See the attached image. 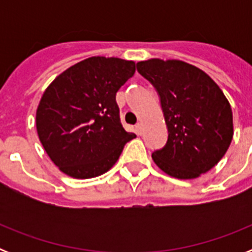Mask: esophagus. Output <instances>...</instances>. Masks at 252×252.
Instances as JSON below:
<instances>
[{
	"instance_id": "esophagus-1",
	"label": "esophagus",
	"mask_w": 252,
	"mask_h": 252,
	"mask_svg": "<svg viewBox=\"0 0 252 252\" xmlns=\"http://www.w3.org/2000/svg\"><path fill=\"white\" fill-rule=\"evenodd\" d=\"M135 131H136L137 135H141V133H142V125L141 124H137L136 127H135Z\"/></svg>"
}]
</instances>
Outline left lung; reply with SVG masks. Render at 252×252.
<instances>
[{
	"label": "left lung",
	"instance_id": "8db88e82",
	"mask_svg": "<svg viewBox=\"0 0 252 252\" xmlns=\"http://www.w3.org/2000/svg\"><path fill=\"white\" fill-rule=\"evenodd\" d=\"M160 95L168 126L166 145L154 162L178 179H195L217 165L233 137L231 104L202 69L183 60L159 58L136 64Z\"/></svg>",
	"mask_w": 252,
	"mask_h": 252
}]
</instances>
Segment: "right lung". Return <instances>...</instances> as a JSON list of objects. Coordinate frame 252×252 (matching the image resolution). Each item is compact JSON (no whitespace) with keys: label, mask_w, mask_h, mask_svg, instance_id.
I'll list each match as a JSON object with an SVG mask.
<instances>
[{"label":"right lung","mask_w":252,"mask_h":252,"mask_svg":"<svg viewBox=\"0 0 252 252\" xmlns=\"http://www.w3.org/2000/svg\"><path fill=\"white\" fill-rule=\"evenodd\" d=\"M133 60L91 57L60 73L36 108V131L60 171L91 179L110 170L136 135L120 122L116 93L135 73Z\"/></svg>","instance_id":"add662e5"}]
</instances>
